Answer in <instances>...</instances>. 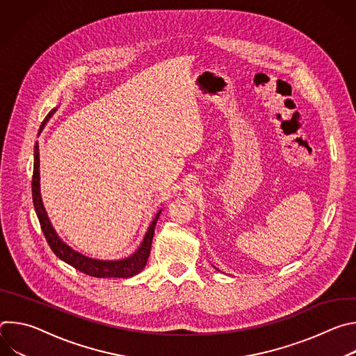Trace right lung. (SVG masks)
I'll list each match as a JSON object with an SVG mask.
<instances>
[{"label": "right lung", "instance_id": "1", "mask_svg": "<svg viewBox=\"0 0 356 356\" xmlns=\"http://www.w3.org/2000/svg\"><path fill=\"white\" fill-rule=\"evenodd\" d=\"M56 110H52L47 117L43 120L39 132L43 129L49 118L52 117V114ZM35 158H33V176H32V200H33V207L36 211V216L40 222V228L43 231V235L50 246V249L54 250L55 255L62 259L63 262L69 264L74 269L80 270L81 273H86L92 277H132L138 275L146 265L147 258L150 255V246H152V239H154L155 234V227L158 222V218L162 211L156 214V217L152 221V224L147 228V232L143 236L142 243L136 249L135 253H132L131 257L118 259V261H99V259H92L87 258L77 250L72 249L69 245H66L59 235L56 234L55 228L50 224V220L46 214V210L43 207L42 197H40V187H39V145L36 142L35 145Z\"/></svg>", "mask_w": 356, "mask_h": 356}]
</instances>
